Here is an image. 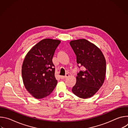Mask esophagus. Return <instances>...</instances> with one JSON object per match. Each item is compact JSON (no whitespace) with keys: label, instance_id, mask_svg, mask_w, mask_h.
Masks as SVG:
<instances>
[{"label":"esophagus","instance_id":"34e87169","mask_svg":"<svg viewBox=\"0 0 128 128\" xmlns=\"http://www.w3.org/2000/svg\"><path fill=\"white\" fill-rule=\"evenodd\" d=\"M69 74H66L65 76H60V78H61V79H64V78H68V76H69Z\"/></svg>","mask_w":128,"mask_h":128}]
</instances>
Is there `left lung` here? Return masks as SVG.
Wrapping results in <instances>:
<instances>
[{
  "mask_svg": "<svg viewBox=\"0 0 128 128\" xmlns=\"http://www.w3.org/2000/svg\"><path fill=\"white\" fill-rule=\"evenodd\" d=\"M70 44L76 55L78 64L84 67L76 77L72 92L78 97L86 99L93 96L103 85L106 74V60L101 50L85 39L71 40Z\"/></svg>",
  "mask_w": 128,
  "mask_h": 128,
  "instance_id": "left-lung-1",
  "label": "left lung"
}]
</instances>
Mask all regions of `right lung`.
Instances as JSON below:
<instances>
[{
    "instance_id": "obj_1",
    "label": "right lung",
    "mask_w": 128,
    "mask_h": 128,
    "mask_svg": "<svg viewBox=\"0 0 128 128\" xmlns=\"http://www.w3.org/2000/svg\"><path fill=\"white\" fill-rule=\"evenodd\" d=\"M60 42L58 40L44 39L30 49L23 61V83L27 90L36 99L47 97L57 85L52 59Z\"/></svg>"
}]
</instances>
